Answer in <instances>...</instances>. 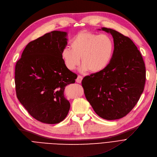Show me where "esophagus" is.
Returning <instances> with one entry per match:
<instances>
[{
    "instance_id": "1",
    "label": "esophagus",
    "mask_w": 157,
    "mask_h": 157,
    "mask_svg": "<svg viewBox=\"0 0 157 157\" xmlns=\"http://www.w3.org/2000/svg\"><path fill=\"white\" fill-rule=\"evenodd\" d=\"M82 78H83V77L81 75H78L77 78L76 79V82L77 83H81V82L82 80Z\"/></svg>"
}]
</instances>
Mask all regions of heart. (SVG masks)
Wrapping results in <instances>:
<instances>
[{"label": "heart", "instance_id": "b5f03b06", "mask_svg": "<svg viewBox=\"0 0 157 157\" xmlns=\"http://www.w3.org/2000/svg\"><path fill=\"white\" fill-rule=\"evenodd\" d=\"M114 42L106 34L90 32L78 33L71 42L70 46L64 47L61 57L67 68L74 70L81 61V70L97 73L104 70L113 56Z\"/></svg>", "mask_w": 157, "mask_h": 157}]
</instances>
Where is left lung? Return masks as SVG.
Segmentation results:
<instances>
[{
    "label": "left lung",
    "instance_id": "left-lung-1",
    "mask_svg": "<svg viewBox=\"0 0 157 157\" xmlns=\"http://www.w3.org/2000/svg\"><path fill=\"white\" fill-rule=\"evenodd\" d=\"M101 30L113 36V56L104 70L83 78L82 86L96 113L112 121L127 115L138 102L144 90L146 68L130 38L111 29Z\"/></svg>",
    "mask_w": 157,
    "mask_h": 157
}]
</instances>
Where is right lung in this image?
I'll use <instances>...</instances> for the list:
<instances>
[{
    "instance_id": "1",
    "label": "right lung",
    "mask_w": 157,
    "mask_h": 157,
    "mask_svg": "<svg viewBox=\"0 0 157 157\" xmlns=\"http://www.w3.org/2000/svg\"><path fill=\"white\" fill-rule=\"evenodd\" d=\"M67 33L52 31L28 44L15 67L16 96L29 113L48 124L63 121L70 108L65 87L77 75L68 70L61 57Z\"/></svg>"
}]
</instances>
